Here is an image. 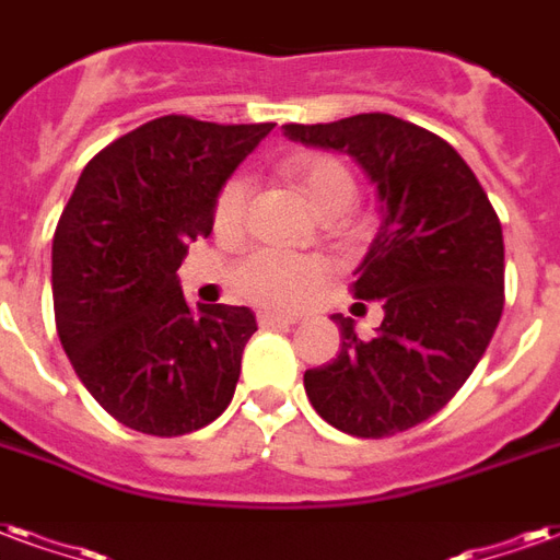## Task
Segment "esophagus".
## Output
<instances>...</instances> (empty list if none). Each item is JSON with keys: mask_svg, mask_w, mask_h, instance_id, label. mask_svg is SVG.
Masks as SVG:
<instances>
[{"mask_svg": "<svg viewBox=\"0 0 560 560\" xmlns=\"http://www.w3.org/2000/svg\"><path fill=\"white\" fill-rule=\"evenodd\" d=\"M259 325H262V328H289V325H298V316H280V313H259Z\"/></svg>", "mask_w": 560, "mask_h": 560, "instance_id": "1", "label": "esophagus"}]
</instances>
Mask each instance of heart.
<instances>
[{
    "label": "heart",
    "mask_w": 560,
    "mask_h": 560,
    "mask_svg": "<svg viewBox=\"0 0 560 560\" xmlns=\"http://www.w3.org/2000/svg\"><path fill=\"white\" fill-rule=\"evenodd\" d=\"M285 175L304 194L307 206L322 220L342 214L354 202V178L349 166L330 154H295L285 161ZM247 187L241 178H230L214 199V230L220 235H235L244 223ZM328 268L310 256H292L280 250H253L235 265L232 283L253 304L268 310L301 307L310 295L319 292Z\"/></svg>",
    "instance_id": "obj_1"
}]
</instances>
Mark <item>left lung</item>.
Here are the masks:
<instances>
[{
	"instance_id": "8db88e82",
	"label": "left lung",
	"mask_w": 560,
	"mask_h": 560,
	"mask_svg": "<svg viewBox=\"0 0 560 560\" xmlns=\"http://www.w3.org/2000/svg\"><path fill=\"white\" fill-rule=\"evenodd\" d=\"M285 137L349 154L382 199V226L358 268L354 298L385 319L361 340L340 325V352L304 373L313 409L358 439H385L442 411L475 373L504 310L501 220L451 142L387 113L283 125Z\"/></svg>"
}]
</instances>
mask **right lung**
<instances>
[{
	"label": "right lung",
	"mask_w": 560,
	"mask_h": 560,
	"mask_svg": "<svg viewBox=\"0 0 560 560\" xmlns=\"http://www.w3.org/2000/svg\"><path fill=\"white\" fill-rule=\"evenodd\" d=\"M262 125L151 118L85 163L52 235V310L85 390L130 430L187 435L220 418L256 330L247 307H190L187 244Z\"/></svg>",
	"instance_id": "right-lung-1"
}]
</instances>
